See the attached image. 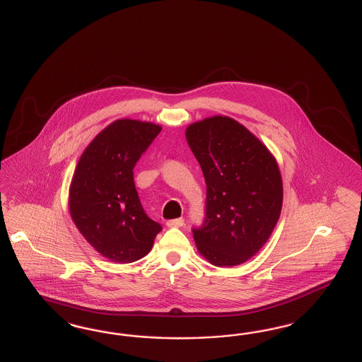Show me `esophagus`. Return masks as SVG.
<instances>
[{
  "mask_svg": "<svg viewBox=\"0 0 362 362\" xmlns=\"http://www.w3.org/2000/svg\"><path fill=\"white\" fill-rule=\"evenodd\" d=\"M165 225H167V227H182V226L185 225V221L182 218H177V219L168 221Z\"/></svg>",
  "mask_w": 362,
  "mask_h": 362,
  "instance_id": "34e87169",
  "label": "esophagus"
}]
</instances>
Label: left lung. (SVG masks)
<instances>
[{
    "instance_id": "1",
    "label": "left lung",
    "mask_w": 362,
    "mask_h": 362,
    "mask_svg": "<svg viewBox=\"0 0 362 362\" xmlns=\"http://www.w3.org/2000/svg\"><path fill=\"white\" fill-rule=\"evenodd\" d=\"M186 137L207 186L204 223L192 230L197 249L218 267L245 263L262 249L282 210L274 155L228 116L195 122Z\"/></svg>"
}]
</instances>
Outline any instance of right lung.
Listing matches in <instances>:
<instances>
[{"label":"right lung","instance_id":"add662e5","mask_svg":"<svg viewBox=\"0 0 362 362\" xmlns=\"http://www.w3.org/2000/svg\"><path fill=\"white\" fill-rule=\"evenodd\" d=\"M162 127L119 119L88 144L69 186V214L88 243L108 261L146 257L162 226L143 210L134 167Z\"/></svg>","mask_w":362,"mask_h":362}]
</instances>
